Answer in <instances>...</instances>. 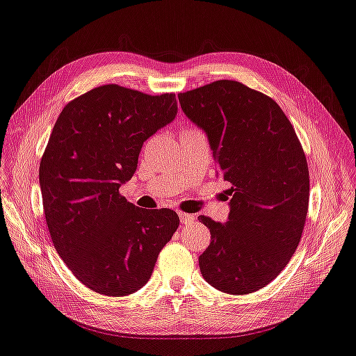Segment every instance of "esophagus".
<instances>
[{
    "label": "esophagus",
    "instance_id": "obj_1",
    "mask_svg": "<svg viewBox=\"0 0 356 356\" xmlns=\"http://www.w3.org/2000/svg\"><path fill=\"white\" fill-rule=\"evenodd\" d=\"M179 216H180V222H181L183 225H188V224L193 222V220H195V215L184 213V212H179Z\"/></svg>",
    "mask_w": 356,
    "mask_h": 356
}]
</instances>
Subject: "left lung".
Here are the masks:
<instances>
[{
    "mask_svg": "<svg viewBox=\"0 0 356 356\" xmlns=\"http://www.w3.org/2000/svg\"><path fill=\"white\" fill-rule=\"evenodd\" d=\"M181 111L202 128L231 183L228 222L199 220L211 231L199 256L204 280L215 289L245 296L282 272L301 240L310 199L302 145L272 97L233 80L179 92Z\"/></svg>",
    "mask_w": 356,
    "mask_h": 356,
    "instance_id": "obj_1",
    "label": "left lung"
}]
</instances>
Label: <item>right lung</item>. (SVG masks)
Listing matches in <instances>:
<instances>
[{
  "instance_id": "1",
  "label": "right lung",
  "mask_w": 356,
  "mask_h": 356,
  "mask_svg": "<svg viewBox=\"0 0 356 356\" xmlns=\"http://www.w3.org/2000/svg\"><path fill=\"white\" fill-rule=\"evenodd\" d=\"M176 113L173 92L106 84L71 100L55 122L39 167L43 212L58 254L91 291L125 297L143 288L176 233L175 211H145L119 193L144 141Z\"/></svg>"
}]
</instances>
